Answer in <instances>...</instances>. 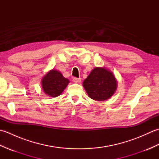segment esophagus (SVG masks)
Here are the masks:
<instances>
[{
    "label": "esophagus",
    "instance_id": "34e87169",
    "mask_svg": "<svg viewBox=\"0 0 159 159\" xmlns=\"http://www.w3.org/2000/svg\"><path fill=\"white\" fill-rule=\"evenodd\" d=\"M73 81L74 83H79L81 82V79H80V78H74L73 79Z\"/></svg>",
    "mask_w": 159,
    "mask_h": 159
}]
</instances>
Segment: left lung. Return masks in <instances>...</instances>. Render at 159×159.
Listing matches in <instances>:
<instances>
[{
  "label": "left lung",
  "mask_w": 159,
  "mask_h": 159,
  "mask_svg": "<svg viewBox=\"0 0 159 159\" xmlns=\"http://www.w3.org/2000/svg\"><path fill=\"white\" fill-rule=\"evenodd\" d=\"M83 86L90 98L103 101L110 98L115 93L117 82L111 70L104 67H96L84 80Z\"/></svg>",
  "instance_id": "8db88e82"
}]
</instances>
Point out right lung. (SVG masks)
Returning a JSON list of instances; mask_svg holds the SVG:
<instances>
[{
  "instance_id": "1",
  "label": "right lung",
  "mask_w": 159,
  "mask_h": 159,
  "mask_svg": "<svg viewBox=\"0 0 159 159\" xmlns=\"http://www.w3.org/2000/svg\"><path fill=\"white\" fill-rule=\"evenodd\" d=\"M69 83L70 80L59 71L54 69L47 72L41 80L43 92L52 98L60 96Z\"/></svg>"
}]
</instances>
